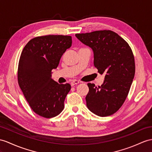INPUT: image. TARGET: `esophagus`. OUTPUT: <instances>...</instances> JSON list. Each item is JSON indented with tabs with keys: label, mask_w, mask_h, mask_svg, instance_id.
<instances>
[{
	"label": "esophagus",
	"mask_w": 152,
	"mask_h": 152,
	"mask_svg": "<svg viewBox=\"0 0 152 152\" xmlns=\"http://www.w3.org/2000/svg\"><path fill=\"white\" fill-rule=\"evenodd\" d=\"M79 81L77 80H73V81H72V82H71V85H72V86H74V85L77 84H79Z\"/></svg>",
	"instance_id": "esophagus-1"
}]
</instances>
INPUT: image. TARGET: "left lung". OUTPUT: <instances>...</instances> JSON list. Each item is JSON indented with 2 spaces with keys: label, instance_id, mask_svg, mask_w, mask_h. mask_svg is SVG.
Masks as SVG:
<instances>
[{
  "label": "left lung",
  "instance_id": "left-lung-1",
  "mask_svg": "<svg viewBox=\"0 0 152 152\" xmlns=\"http://www.w3.org/2000/svg\"><path fill=\"white\" fill-rule=\"evenodd\" d=\"M75 37L91 48L94 66L100 74H105L101 86L88 84V108L100 117L111 115L123 104L134 78L135 61L131 48L110 30L79 33Z\"/></svg>",
  "mask_w": 152,
  "mask_h": 152
}]
</instances>
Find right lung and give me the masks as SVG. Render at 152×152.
Here are the masks:
<instances>
[{"instance_id":"add662e5","label":"right lung","mask_w":152,"mask_h":152,"mask_svg":"<svg viewBox=\"0 0 152 152\" xmlns=\"http://www.w3.org/2000/svg\"><path fill=\"white\" fill-rule=\"evenodd\" d=\"M71 36L46 35L33 38L22 51L18 67V83L33 112L51 118L64 110L68 83L58 84L51 79L62 55L72 46Z\"/></svg>"}]
</instances>
